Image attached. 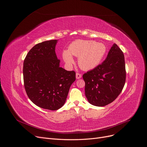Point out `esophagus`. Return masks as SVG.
I'll list each match as a JSON object with an SVG mask.
<instances>
[{
  "label": "esophagus",
  "mask_w": 147,
  "mask_h": 147,
  "mask_svg": "<svg viewBox=\"0 0 147 147\" xmlns=\"http://www.w3.org/2000/svg\"><path fill=\"white\" fill-rule=\"evenodd\" d=\"M81 77V74L80 73H76V78L80 79Z\"/></svg>",
  "instance_id": "34e87169"
}]
</instances>
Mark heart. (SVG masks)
Segmentation results:
<instances>
[{
	"label": "heart",
	"instance_id": "obj_1",
	"mask_svg": "<svg viewBox=\"0 0 147 147\" xmlns=\"http://www.w3.org/2000/svg\"><path fill=\"white\" fill-rule=\"evenodd\" d=\"M107 47L102 43L91 40H76L69 45L68 51L63 53V58L67 63H72V55L78 58V63L84 70H90L96 67L107 52Z\"/></svg>",
	"mask_w": 147,
	"mask_h": 147
}]
</instances>
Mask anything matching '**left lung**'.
<instances>
[{
  "mask_svg": "<svg viewBox=\"0 0 147 147\" xmlns=\"http://www.w3.org/2000/svg\"><path fill=\"white\" fill-rule=\"evenodd\" d=\"M125 77L124 56L115 44L102 63L82 76L88 102L96 107H104L112 103L121 93Z\"/></svg>",
  "mask_w": 147,
  "mask_h": 147,
  "instance_id": "1",
  "label": "left lung"
}]
</instances>
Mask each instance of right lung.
Returning <instances> with one entry per match:
<instances>
[{
  "label": "right lung",
  "mask_w": 147,
  "mask_h": 147,
  "mask_svg": "<svg viewBox=\"0 0 147 147\" xmlns=\"http://www.w3.org/2000/svg\"><path fill=\"white\" fill-rule=\"evenodd\" d=\"M57 40L35 45L27 53L23 64L26 93L36 106L56 111L65 104L76 72L59 67L55 53Z\"/></svg>",
  "instance_id": "add662e5"
}]
</instances>
